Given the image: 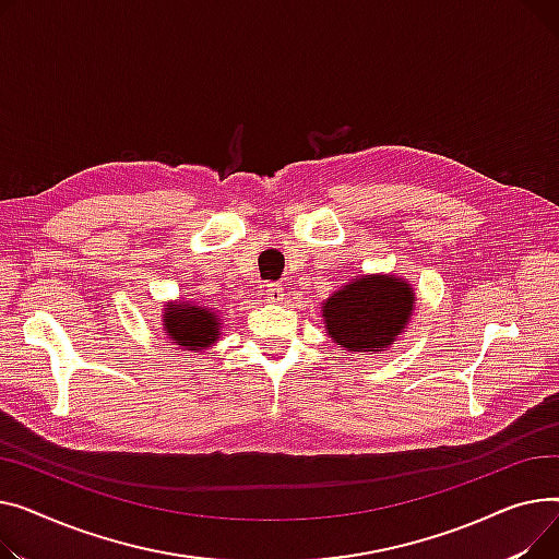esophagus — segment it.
<instances>
[{"label": "esophagus", "mask_w": 559, "mask_h": 559, "mask_svg": "<svg viewBox=\"0 0 559 559\" xmlns=\"http://www.w3.org/2000/svg\"><path fill=\"white\" fill-rule=\"evenodd\" d=\"M261 295H264V298H266L269 302H273V305H282L286 293H284L282 284L271 282V284H264V286H261Z\"/></svg>", "instance_id": "esophagus-1"}]
</instances>
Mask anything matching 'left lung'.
I'll list each match as a JSON object with an SVG mask.
<instances>
[{"label": "left lung", "instance_id": "obj_1", "mask_svg": "<svg viewBox=\"0 0 559 559\" xmlns=\"http://www.w3.org/2000/svg\"><path fill=\"white\" fill-rule=\"evenodd\" d=\"M413 305L411 284L377 275L336 290L322 316L326 334L349 352H383L402 334Z\"/></svg>", "mask_w": 559, "mask_h": 559}]
</instances>
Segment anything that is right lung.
Masks as SVG:
<instances>
[{"instance_id":"add662e5","label":"right lung","mask_w":559,"mask_h":559,"mask_svg":"<svg viewBox=\"0 0 559 559\" xmlns=\"http://www.w3.org/2000/svg\"><path fill=\"white\" fill-rule=\"evenodd\" d=\"M218 324L216 316L203 307L171 305L164 313V334L187 349L210 347L218 338Z\"/></svg>"}]
</instances>
